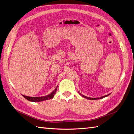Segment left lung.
Masks as SVG:
<instances>
[{
	"label": "left lung",
	"mask_w": 134,
	"mask_h": 134,
	"mask_svg": "<svg viewBox=\"0 0 134 134\" xmlns=\"http://www.w3.org/2000/svg\"><path fill=\"white\" fill-rule=\"evenodd\" d=\"M109 94L104 96L101 97H100V98H99V97H98V98H90V97H86V96H83V95H81V96H83V97H84V98H85L89 99V100H98V99H101V98H104V97H106V96H109Z\"/></svg>",
	"instance_id": "1"
}]
</instances>
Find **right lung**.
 <instances>
[{"instance_id":"obj_1","label":"right lung","mask_w":134,"mask_h":134,"mask_svg":"<svg viewBox=\"0 0 134 134\" xmlns=\"http://www.w3.org/2000/svg\"><path fill=\"white\" fill-rule=\"evenodd\" d=\"M58 86L55 89V90L53 91V92H51L50 94L47 96H45L43 97H29V96H26L23 95V96L27 100L30 101H33V102H40L44 100H50V99L53 98L54 96V94H55L56 91L57 90Z\"/></svg>"}]
</instances>
